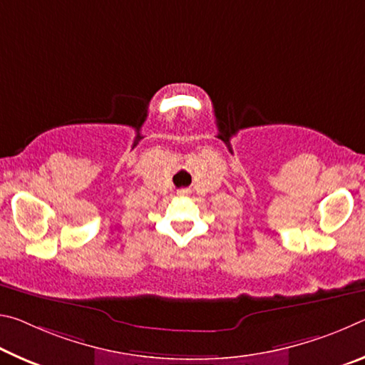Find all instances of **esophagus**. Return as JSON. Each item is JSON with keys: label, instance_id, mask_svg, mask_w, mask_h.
<instances>
[{"label": "esophagus", "instance_id": "esophagus-1", "mask_svg": "<svg viewBox=\"0 0 365 365\" xmlns=\"http://www.w3.org/2000/svg\"><path fill=\"white\" fill-rule=\"evenodd\" d=\"M190 190L189 189H179L178 190V195H189Z\"/></svg>", "mask_w": 365, "mask_h": 365}]
</instances>
